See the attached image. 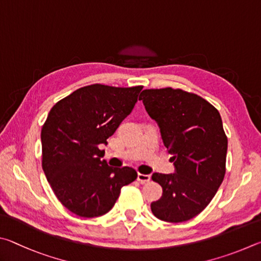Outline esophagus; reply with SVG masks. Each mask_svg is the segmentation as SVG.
I'll use <instances>...</instances> for the list:
<instances>
[{
    "instance_id": "1",
    "label": "esophagus",
    "mask_w": 261,
    "mask_h": 261,
    "mask_svg": "<svg viewBox=\"0 0 261 261\" xmlns=\"http://www.w3.org/2000/svg\"><path fill=\"white\" fill-rule=\"evenodd\" d=\"M138 180L141 182V184H147V182H150V180H151V177H150V175L141 174V173H139V174H138Z\"/></svg>"
}]
</instances>
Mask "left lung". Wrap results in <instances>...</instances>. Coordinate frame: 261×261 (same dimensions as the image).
<instances>
[{"mask_svg": "<svg viewBox=\"0 0 261 261\" xmlns=\"http://www.w3.org/2000/svg\"><path fill=\"white\" fill-rule=\"evenodd\" d=\"M140 99L158 122L176 170L152 175L163 196L151 211L166 222L190 220L207 206L225 177L228 140L220 113L206 99L180 88L144 89Z\"/></svg>", "mask_w": 261, "mask_h": 261, "instance_id": "8db88e82", "label": "left lung"}]
</instances>
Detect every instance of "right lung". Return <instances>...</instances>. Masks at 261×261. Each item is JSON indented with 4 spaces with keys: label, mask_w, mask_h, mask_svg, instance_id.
Here are the masks:
<instances>
[{
    "label": "right lung",
    "mask_w": 261,
    "mask_h": 261,
    "mask_svg": "<svg viewBox=\"0 0 261 261\" xmlns=\"http://www.w3.org/2000/svg\"><path fill=\"white\" fill-rule=\"evenodd\" d=\"M142 88L89 85L50 110L41 129L42 168L59 202L76 216L108 213L122 187L138 177L132 167L109 166L99 147L132 112Z\"/></svg>",
    "instance_id": "1"
}]
</instances>
